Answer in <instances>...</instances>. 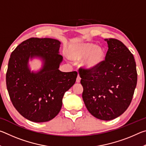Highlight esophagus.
<instances>
[{"label":"esophagus","mask_w":146,"mask_h":146,"mask_svg":"<svg viewBox=\"0 0 146 146\" xmlns=\"http://www.w3.org/2000/svg\"><path fill=\"white\" fill-rule=\"evenodd\" d=\"M80 80H81L80 76H79V75H78V76H77V78H76V82H77V83H79V82H80Z\"/></svg>","instance_id":"obj_1"}]
</instances>
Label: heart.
<instances>
[{"label": "heart", "instance_id": "obj_1", "mask_svg": "<svg viewBox=\"0 0 146 146\" xmlns=\"http://www.w3.org/2000/svg\"><path fill=\"white\" fill-rule=\"evenodd\" d=\"M105 49L91 42H80L71 46L68 57L73 60L82 61V66L87 70H93L102 64L106 58Z\"/></svg>", "mask_w": 146, "mask_h": 146}]
</instances>
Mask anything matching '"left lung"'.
I'll list each match as a JSON object with an SVG mask.
<instances>
[{"mask_svg":"<svg viewBox=\"0 0 146 146\" xmlns=\"http://www.w3.org/2000/svg\"><path fill=\"white\" fill-rule=\"evenodd\" d=\"M108 50L105 60L93 70H78L82 98L91 115L111 120L123 114L130 105L137 82L134 56L122 42L105 39Z\"/></svg>","mask_w":146,"mask_h":146,"instance_id":"left-lung-1","label":"left lung"}]
</instances>
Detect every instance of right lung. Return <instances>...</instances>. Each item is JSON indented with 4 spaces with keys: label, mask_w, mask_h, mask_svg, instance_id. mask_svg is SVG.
I'll return each mask as SVG.
<instances>
[{
    "label": "right lung",
    "mask_w": 146,
    "mask_h": 146,
    "mask_svg": "<svg viewBox=\"0 0 146 146\" xmlns=\"http://www.w3.org/2000/svg\"><path fill=\"white\" fill-rule=\"evenodd\" d=\"M60 42L53 38H31L11 53L6 73V86L12 104L24 118L34 122L52 120L62 106L64 93L72 87L77 72H62L59 54ZM43 61L35 72L29 67V59Z\"/></svg>",
    "instance_id": "1"
}]
</instances>
